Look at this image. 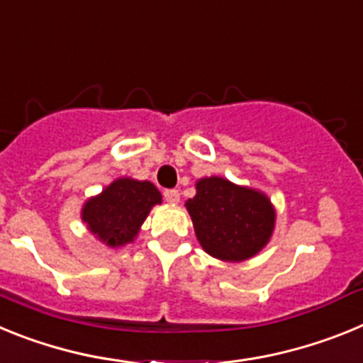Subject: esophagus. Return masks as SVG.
Masks as SVG:
<instances>
[{"label": "esophagus", "instance_id": "esophagus-1", "mask_svg": "<svg viewBox=\"0 0 363 363\" xmlns=\"http://www.w3.org/2000/svg\"><path fill=\"white\" fill-rule=\"evenodd\" d=\"M163 198H165V201H169V203H178L179 192L176 191V189H165V191H163Z\"/></svg>", "mask_w": 363, "mask_h": 363}]
</instances>
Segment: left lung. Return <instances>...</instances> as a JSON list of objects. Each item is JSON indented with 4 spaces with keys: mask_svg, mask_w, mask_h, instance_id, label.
<instances>
[{
    "mask_svg": "<svg viewBox=\"0 0 363 363\" xmlns=\"http://www.w3.org/2000/svg\"><path fill=\"white\" fill-rule=\"evenodd\" d=\"M185 205L201 247L214 258L242 262L271 238L274 211L258 191L213 176L198 182L196 196Z\"/></svg>",
    "mask_w": 363,
    "mask_h": 363,
    "instance_id": "1",
    "label": "left lung"
}]
</instances>
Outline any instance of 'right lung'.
<instances>
[{
	"label": "right lung",
	"instance_id": "add662e5",
	"mask_svg": "<svg viewBox=\"0 0 363 363\" xmlns=\"http://www.w3.org/2000/svg\"><path fill=\"white\" fill-rule=\"evenodd\" d=\"M162 201V194L150 182L120 178L98 198L83 207V221L107 245L129 243L149 214L150 207Z\"/></svg>",
	"mask_w": 363,
	"mask_h": 363
}]
</instances>
